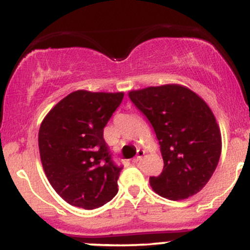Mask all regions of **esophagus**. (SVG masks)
<instances>
[{"label": "esophagus", "instance_id": "esophagus-1", "mask_svg": "<svg viewBox=\"0 0 250 250\" xmlns=\"http://www.w3.org/2000/svg\"><path fill=\"white\" fill-rule=\"evenodd\" d=\"M144 155H145V150L139 149V150H138V154H136L135 158L133 159V163H138V161L141 160L142 156H144Z\"/></svg>", "mask_w": 250, "mask_h": 250}]
</instances>
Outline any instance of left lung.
<instances>
[{
    "mask_svg": "<svg viewBox=\"0 0 250 250\" xmlns=\"http://www.w3.org/2000/svg\"><path fill=\"white\" fill-rule=\"evenodd\" d=\"M128 96L149 121L160 145L164 169L149 178L153 191L171 201L198 193L222 152L221 129L210 106L180 84L130 90Z\"/></svg>",
    "mask_w": 250,
    "mask_h": 250,
    "instance_id": "8db88e82",
    "label": "left lung"
}]
</instances>
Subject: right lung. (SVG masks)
<instances>
[{"label": "right lung", "mask_w": 250, "mask_h": 250, "mask_svg": "<svg viewBox=\"0 0 250 250\" xmlns=\"http://www.w3.org/2000/svg\"><path fill=\"white\" fill-rule=\"evenodd\" d=\"M125 92L77 90L47 112L39 153L52 188L72 207L94 210L110 202L122 167L112 163L103 129Z\"/></svg>", "instance_id": "right-lung-1"}]
</instances>
